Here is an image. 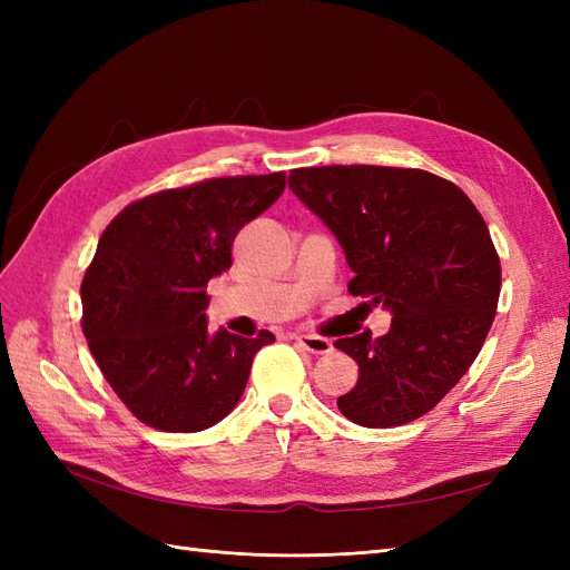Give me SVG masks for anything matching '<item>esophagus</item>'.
I'll list each match as a JSON object with an SVG mask.
<instances>
[{"instance_id": "obj_1", "label": "esophagus", "mask_w": 570, "mask_h": 570, "mask_svg": "<svg viewBox=\"0 0 570 570\" xmlns=\"http://www.w3.org/2000/svg\"><path fill=\"white\" fill-rule=\"evenodd\" d=\"M294 341L304 350H308V353H313V355H328V353H333V343L328 341V337H323V335L296 333Z\"/></svg>"}]
</instances>
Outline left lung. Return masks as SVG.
Segmentation results:
<instances>
[{"label":"left lung","mask_w":570,"mask_h":570,"mask_svg":"<svg viewBox=\"0 0 570 570\" xmlns=\"http://www.w3.org/2000/svg\"><path fill=\"white\" fill-rule=\"evenodd\" d=\"M288 186L341 242L355 276L347 292L392 311V328L341 337L357 362L343 416L367 429L414 421L441 402L478 357L498 313L502 266L475 205L421 168H294Z\"/></svg>","instance_id":"obj_1"}]
</instances>
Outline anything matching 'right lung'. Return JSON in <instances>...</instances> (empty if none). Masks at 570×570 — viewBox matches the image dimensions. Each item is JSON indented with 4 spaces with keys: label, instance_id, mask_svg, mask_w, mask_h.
I'll use <instances>...</instances> for the list:
<instances>
[{
    "label": "right lung",
    "instance_id": "add662e5",
    "mask_svg": "<svg viewBox=\"0 0 570 570\" xmlns=\"http://www.w3.org/2000/svg\"><path fill=\"white\" fill-rule=\"evenodd\" d=\"M286 174L205 178L129 203L85 272L82 333L115 394L168 433L215 426L239 402L252 360L276 337L208 331V282L233 242L282 196Z\"/></svg>",
    "mask_w": 570,
    "mask_h": 570
}]
</instances>
